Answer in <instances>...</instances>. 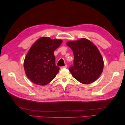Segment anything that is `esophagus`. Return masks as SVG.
<instances>
[{
	"label": "esophagus",
	"instance_id": "1",
	"mask_svg": "<svg viewBox=\"0 0 125 125\" xmlns=\"http://www.w3.org/2000/svg\"><path fill=\"white\" fill-rule=\"evenodd\" d=\"M67 68V65H65L64 66L61 67H60V68L63 69V68Z\"/></svg>",
	"mask_w": 125,
	"mask_h": 125
}]
</instances>
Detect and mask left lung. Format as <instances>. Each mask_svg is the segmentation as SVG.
Segmentation results:
<instances>
[{
	"label": "left lung",
	"mask_w": 125,
	"mask_h": 125,
	"mask_svg": "<svg viewBox=\"0 0 125 125\" xmlns=\"http://www.w3.org/2000/svg\"><path fill=\"white\" fill-rule=\"evenodd\" d=\"M73 52V64L69 68L73 77L83 84L95 81L103 71V59L96 46L86 39L67 43Z\"/></svg>",
	"instance_id": "8db88e82"
}]
</instances>
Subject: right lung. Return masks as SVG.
<instances>
[{"label": "right lung", "instance_id": "obj_1", "mask_svg": "<svg viewBox=\"0 0 125 125\" xmlns=\"http://www.w3.org/2000/svg\"><path fill=\"white\" fill-rule=\"evenodd\" d=\"M61 40L42 37L30 48L24 62L25 73L34 83L45 85L55 78L60 69L55 65L54 52L62 43Z\"/></svg>", "mask_w": 125, "mask_h": 125}]
</instances>
